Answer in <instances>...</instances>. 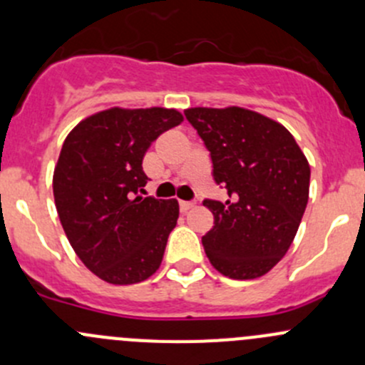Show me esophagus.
<instances>
[{
    "label": "esophagus",
    "instance_id": "esophagus-1",
    "mask_svg": "<svg viewBox=\"0 0 365 365\" xmlns=\"http://www.w3.org/2000/svg\"><path fill=\"white\" fill-rule=\"evenodd\" d=\"M192 206H194L192 201H180V210H182L183 213L189 212V210L192 208Z\"/></svg>",
    "mask_w": 365,
    "mask_h": 365
}]
</instances>
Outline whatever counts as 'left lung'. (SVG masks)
<instances>
[{
  "label": "left lung",
  "instance_id": "left-lung-1",
  "mask_svg": "<svg viewBox=\"0 0 365 365\" xmlns=\"http://www.w3.org/2000/svg\"><path fill=\"white\" fill-rule=\"evenodd\" d=\"M189 123L210 152L224 203L205 200L213 227L203 247L230 279H257L282 259L309 200L311 168L295 138L277 121L244 108H190Z\"/></svg>",
  "mask_w": 365,
  "mask_h": 365
}]
</instances>
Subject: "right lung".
<instances>
[{"mask_svg": "<svg viewBox=\"0 0 365 365\" xmlns=\"http://www.w3.org/2000/svg\"><path fill=\"white\" fill-rule=\"evenodd\" d=\"M183 121L176 109H106L77 123L61 146L53 192L70 245L109 284H135L159 270L178 201L139 196L143 157Z\"/></svg>", "mask_w": 365, "mask_h": 365, "instance_id": "right-lung-1", "label": "right lung"}]
</instances>
